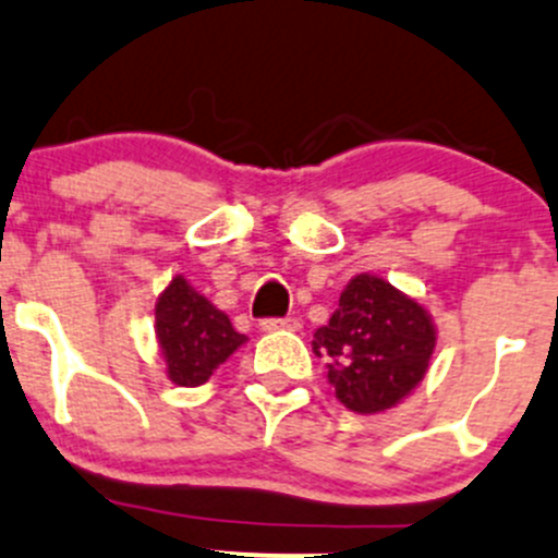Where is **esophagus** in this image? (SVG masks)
I'll return each instance as SVG.
<instances>
[{
    "label": "esophagus",
    "mask_w": 558,
    "mask_h": 558,
    "mask_svg": "<svg viewBox=\"0 0 558 558\" xmlns=\"http://www.w3.org/2000/svg\"><path fill=\"white\" fill-rule=\"evenodd\" d=\"M260 328H263V330H268V333H274V330H301V319H295V317L263 319Z\"/></svg>",
    "instance_id": "1"
}]
</instances>
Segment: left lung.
Returning a JSON list of instances; mask_svg holds the SVG:
<instances>
[{
	"instance_id": "1",
	"label": "left lung",
	"mask_w": 558,
	"mask_h": 558,
	"mask_svg": "<svg viewBox=\"0 0 558 558\" xmlns=\"http://www.w3.org/2000/svg\"><path fill=\"white\" fill-rule=\"evenodd\" d=\"M437 347L428 308L388 279L355 274L312 350L325 357L336 399L357 415L399 407L423 383Z\"/></svg>"
}]
</instances>
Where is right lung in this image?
I'll return each mask as SVG.
<instances>
[{
    "label": "right lung",
    "instance_id": "add662e5",
    "mask_svg": "<svg viewBox=\"0 0 558 558\" xmlns=\"http://www.w3.org/2000/svg\"><path fill=\"white\" fill-rule=\"evenodd\" d=\"M154 336L162 352L165 374L179 388H197L246 344L222 308L214 306L184 277H173L154 306Z\"/></svg>",
    "mask_w": 558,
    "mask_h": 558
}]
</instances>
